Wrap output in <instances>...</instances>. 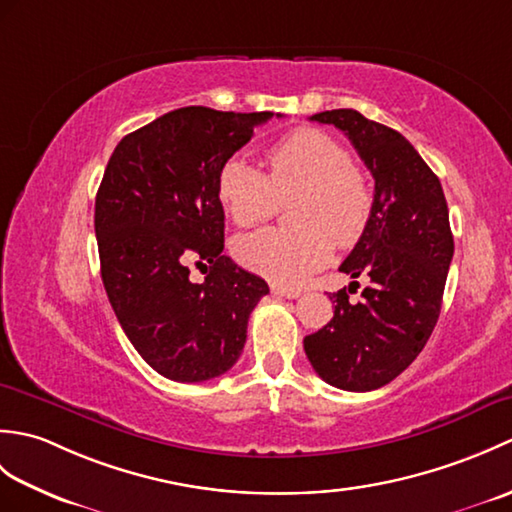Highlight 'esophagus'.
Instances as JSON below:
<instances>
[{
    "label": "esophagus",
    "mask_w": 512,
    "mask_h": 512,
    "mask_svg": "<svg viewBox=\"0 0 512 512\" xmlns=\"http://www.w3.org/2000/svg\"><path fill=\"white\" fill-rule=\"evenodd\" d=\"M270 292L277 297H286V299H297L301 295V290H297V288H286V286H277V284L270 286Z\"/></svg>",
    "instance_id": "obj_1"
}]
</instances>
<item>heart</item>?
I'll use <instances>...</instances> for the list:
<instances>
[{"mask_svg": "<svg viewBox=\"0 0 512 512\" xmlns=\"http://www.w3.org/2000/svg\"><path fill=\"white\" fill-rule=\"evenodd\" d=\"M266 173L244 158H228L217 173V200L237 226H255L288 204L292 226L264 228L235 242L246 268L299 284L321 268L336 246H350L369 224L374 187L341 143L319 129H297L264 151Z\"/></svg>", "mask_w": 512, "mask_h": 512, "instance_id": "1", "label": "heart"}]
</instances>
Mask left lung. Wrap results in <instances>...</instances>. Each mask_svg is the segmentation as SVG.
<instances>
[{
  "mask_svg": "<svg viewBox=\"0 0 512 512\" xmlns=\"http://www.w3.org/2000/svg\"><path fill=\"white\" fill-rule=\"evenodd\" d=\"M310 121L341 129L376 184L369 224L339 268L369 284L356 303L345 288L332 292L334 317L303 350L325 383L372 391L405 372L436 328L453 259L449 206L436 173L396 129L356 110Z\"/></svg>",
  "mask_w": 512,
  "mask_h": 512,
  "instance_id": "obj_1",
  "label": "left lung"
}]
</instances>
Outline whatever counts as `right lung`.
I'll return each instance as SVG.
<instances>
[{"label": "right lung", "instance_id": "right-lung-1", "mask_svg": "<svg viewBox=\"0 0 512 512\" xmlns=\"http://www.w3.org/2000/svg\"><path fill=\"white\" fill-rule=\"evenodd\" d=\"M281 116V114H277ZM273 112L180 107L127 134L107 162L94 206L101 277L143 361L178 383L228 372L268 284L222 255L217 173ZM206 267L202 285L188 266Z\"/></svg>", "mask_w": 512, "mask_h": 512}]
</instances>
